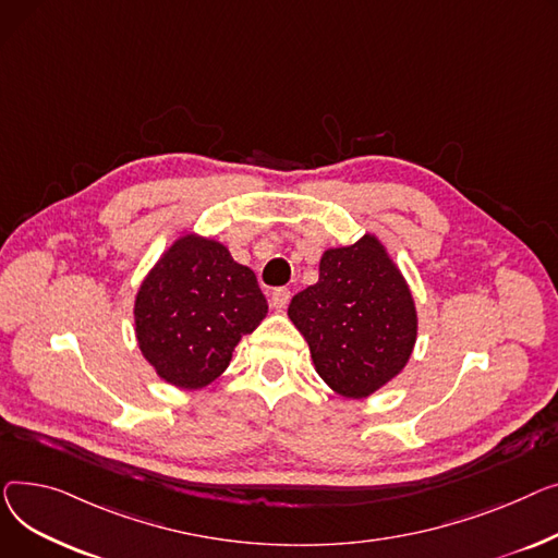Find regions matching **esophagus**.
I'll use <instances>...</instances> for the list:
<instances>
[{
	"label": "esophagus",
	"mask_w": 558,
	"mask_h": 558,
	"mask_svg": "<svg viewBox=\"0 0 558 558\" xmlns=\"http://www.w3.org/2000/svg\"><path fill=\"white\" fill-rule=\"evenodd\" d=\"M270 302H272L275 311H283L288 306V302H290V290L288 288H275Z\"/></svg>",
	"instance_id": "34e87169"
}]
</instances>
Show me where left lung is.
I'll list each match as a JSON object with an SVG mask.
<instances>
[{"label": "left lung", "instance_id": "obj_1", "mask_svg": "<svg viewBox=\"0 0 558 558\" xmlns=\"http://www.w3.org/2000/svg\"><path fill=\"white\" fill-rule=\"evenodd\" d=\"M288 317L306 338L317 374L349 399L395 378L416 340L410 288L369 234L324 252L317 283L294 294Z\"/></svg>", "mask_w": 558, "mask_h": 558}]
</instances>
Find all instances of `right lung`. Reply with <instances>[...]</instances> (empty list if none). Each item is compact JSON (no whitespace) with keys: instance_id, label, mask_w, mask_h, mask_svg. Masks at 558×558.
I'll use <instances>...</instances> for the list:
<instances>
[{"instance_id":"1","label":"right lung","mask_w":558,"mask_h":558,"mask_svg":"<svg viewBox=\"0 0 558 558\" xmlns=\"http://www.w3.org/2000/svg\"><path fill=\"white\" fill-rule=\"evenodd\" d=\"M266 313L256 275L225 245L182 236L140 288L137 342L163 380L198 389L227 369L234 347Z\"/></svg>"}]
</instances>
